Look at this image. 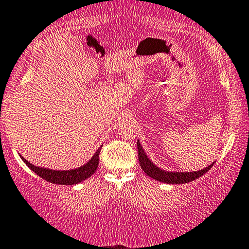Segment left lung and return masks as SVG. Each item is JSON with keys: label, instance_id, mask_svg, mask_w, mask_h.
Instances as JSON below:
<instances>
[{"label": "left lung", "instance_id": "obj_1", "mask_svg": "<svg viewBox=\"0 0 249 249\" xmlns=\"http://www.w3.org/2000/svg\"><path fill=\"white\" fill-rule=\"evenodd\" d=\"M138 146V157H139V163L141 169L143 170L144 174L149 176L150 178L155 179V180L162 181V182H168V184H185V182H190L192 180H195L196 178L201 177V176L208 172L212 166L213 165L210 164L207 166L206 169L200 170V171H194V172H166L164 170H161L157 168L156 165L153 164V162L149 161L146 153L143 152L142 147L138 140L137 142Z\"/></svg>", "mask_w": 249, "mask_h": 249}]
</instances>
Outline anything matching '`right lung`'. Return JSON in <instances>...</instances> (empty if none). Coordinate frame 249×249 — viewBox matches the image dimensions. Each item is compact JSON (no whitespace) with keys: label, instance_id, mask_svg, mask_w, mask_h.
Returning a JSON list of instances; mask_svg holds the SVG:
<instances>
[{"label":"right lung","instance_id":"obj_1","mask_svg":"<svg viewBox=\"0 0 249 249\" xmlns=\"http://www.w3.org/2000/svg\"><path fill=\"white\" fill-rule=\"evenodd\" d=\"M101 148L102 146L96 150L94 156L89 160V162H87L86 164L80 166V168L69 170V171H55V170L39 168V166L33 165L32 163L26 161L24 157H21V159H23V161L26 163L28 168L36 172L37 176H40L41 178L45 179V180L58 185H73L85 180V179H87L88 177H90V176L96 171V169L99 168V155L100 152H101Z\"/></svg>","mask_w":249,"mask_h":249}]
</instances>
